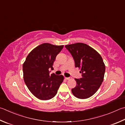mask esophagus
Instances as JSON below:
<instances>
[{
	"mask_svg": "<svg viewBox=\"0 0 125 125\" xmlns=\"http://www.w3.org/2000/svg\"><path fill=\"white\" fill-rule=\"evenodd\" d=\"M65 79H66V80H70V79H72L71 77H69V78H67V77H65Z\"/></svg>",
	"mask_w": 125,
	"mask_h": 125,
	"instance_id": "34e87169",
	"label": "esophagus"
}]
</instances>
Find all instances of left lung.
<instances>
[{
	"label": "left lung",
	"instance_id": "obj_1",
	"mask_svg": "<svg viewBox=\"0 0 125 125\" xmlns=\"http://www.w3.org/2000/svg\"><path fill=\"white\" fill-rule=\"evenodd\" d=\"M71 53L75 67L81 69L82 78L75 79L76 85L72 88L74 96L86 99L93 96L100 87L104 79L105 66L101 56L91 47L78 42L65 46Z\"/></svg>",
	"mask_w": 125,
	"mask_h": 125
}]
</instances>
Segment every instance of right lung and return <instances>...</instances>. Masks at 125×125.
I'll return each mask as SVG.
<instances>
[{
	"label": "right lung",
	"instance_id": "1",
	"mask_svg": "<svg viewBox=\"0 0 125 125\" xmlns=\"http://www.w3.org/2000/svg\"><path fill=\"white\" fill-rule=\"evenodd\" d=\"M64 45L44 43L28 54L23 64L24 83L34 96L41 100H49L56 96L64 80L62 75H50L49 68Z\"/></svg>",
	"mask_w": 125,
	"mask_h": 125
}]
</instances>
